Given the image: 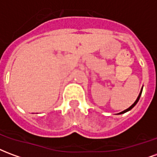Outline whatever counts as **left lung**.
<instances>
[{"mask_svg": "<svg viewBox=\"0 0 157 157\" xmlns=\"http://www.w3.org/2000/svg\"><path fill=\"white\" fill-rule=\"evenodd\" d=\"M142 89H143V87H142ZM142 89H141V91H140V94H139V96H138V98H137V99H136V100H135V102H134V103H133V104H132V105L130 106V107H129V108H128V109H125L124 111H123V112L119 113V114H122V113H124L128 112V111H129V110H131V109H133V108H134V107H135V105H136V103H137V102H138L139 99H140V96H141V93H142Z\"/></svg>", "mask_w": 157, "mask_h": 157, "instance_id": "left-lung-1", "label": "left lung"}]
</instances>
